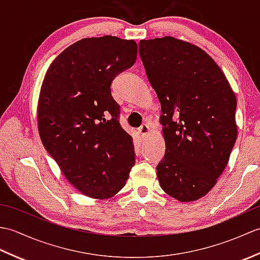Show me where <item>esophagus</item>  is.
Returning <instances> with one entry per match:
<instances>
[{"label": "esophagus", "instance_id": "obj_1", "mask_svg": "<svg viewBox=\"0 0 260 260\" xmlns=\"http://www.w3.org/2000/svg\"><path fill=\"white\" fill-rule=\"evenodd\" d=\"M148 132H150V127H148L147 124H143L139 128V133L141 137H145L148 134Z\"/></svg>", "mask_w": 260, "mask_h": 260}]
</instances>
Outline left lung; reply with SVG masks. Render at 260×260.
<instances>
[{
  "label": "left lung",
  "mask_w": 260,
  "mask_h": 260,
  "mask_svg": "<svg viewBox=\"0 0 260 260\" xmlns=\"http://www.w3.org/2000/svg\"><path fill=\"white\" fill-rule=\"evenodd\" d=\"M140 56L162 107L159 185L179 201L198 200L217 183L237 140L235 93L214 60L189 42L142 40Z\"/></svg>",
  "instance_id": "8db88e82"
}]
</instances>
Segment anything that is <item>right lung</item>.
Wrapping results in <instances>:
<instances>
[{"mask_svg": "<svg viewBox=\"0 0 260 260\" xmlns=\"http://www.w3.org/2000/svg\"><path fill=\"white\" fill-rule=\"evenodd\" d=\"M136 57L134 40L82 39L53 60L42 82L38 104L42 144L70 183L90 198L115 196L135 164L133 139L119 124L110 86Z\"/></svg>", "mask_w": 260, "mask_h": 260, "instance_id": "add662e5", "label": "right lung"}]
</instances>
